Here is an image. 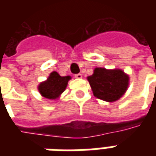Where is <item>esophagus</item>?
<instances>
[{"mask_svg":"<svg viewBox=\"0 0 156 156\" xmlns=\"http://www.w3.org/2000/svg\"><path fill=\"white\" fill-rule=\"evenodd\" d=\"M75 78H78V79H80V78H83V76H82L81 73H78V74H75Z\"/></svg>","mask_w":156,"mask_h":156,"instance_id":"1","label":"esophagus"}]
</instances>
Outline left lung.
<instances>
[{"instance_id":"obj_1","label":"left lung","mask_w":156,"mask_h":156,"mask_svg":"<svg viewBox=\"0 0 156 156\" xmlns=\"http://www.w3.org/2000/svg\"><path fill=\"white\" fill-rule=\"evenodd\" d=\"M87 79L95 97L109 103L119 100L126 93L129 83V75L119 68H96Z\"/></svg>"}]
</instances>
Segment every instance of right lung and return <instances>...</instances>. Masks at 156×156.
<instances>
[{"label":"right lung","instance_id":"1","mask_svg":"<svg viewBox=\"0 0 156 156\" xmlns=\"http://www.w3.org/2000/svg\"><path fill=\"white\" fill-rule=\"evenodd\" d=\"M70 76L62 77L57 72H51L47 80L40 83L37 87L40 94L46 99L54 100L60 98V95L65 91Z\"/></svg>","mask_w":156,"mask_h":156}]
</instances>
